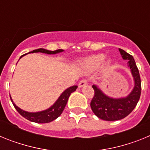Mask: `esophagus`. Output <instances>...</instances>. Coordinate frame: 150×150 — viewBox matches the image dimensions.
Listing matches in <instances>:
<instances>
[{
    "instance_id": "34e87169",
    "label": "esophagus",
    "mask_w": 150,
    "mask_h": 150,
    "mask_svg": "<svg viewBox=\"0 0 150 150\" xmlns=\"http://www.w3.org/2000/svg\"><path fill=\"white\" fill-rule=\"evenodd\" d=\"M87 83H88V80H87V79H82L81 81L79 83V88L83 87L84 86H86V85L87 84Z\"/></svg>"
}]
</instances>
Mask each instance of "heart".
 <instances>
[{
  "label": "heart",
  "instance_id": "heart-1",
  "mask_svg": "<svg viewBox=\"0 0 150 150\" xmlns=\"http://www.w3.org/2000/svg\"><path fill=\"white\" fill-rule=\"evenodd\" d=\"M104 59H105V55L103 54L92 55L90 58L87 59L86 60H85L83 65L89 71H95L101 65Z\"/></svg>",
  "mask_w": 150,
  "mask_h": 150
}]
</instances>
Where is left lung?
<instances>
[{"mask_svg": "<svg viewBox=\"0 0 150 150\" xmlns=\"http://www.w3.org/2000/svg\"><path fill=\"white\" fill-rule=\"evenodd\" d=\"M120 52L123 59L128 60V65L134 79V87L126 98L115 99L104 95L95 85L92 86L95 94L90 104L91 108L95 116L106 121H116L126 117L135 108L141 93L140 74L133 56L121 49Z\"/></svg>", "mask_w": 150, "mask_h": 150, "instance_id": "obj_1", "label": "left lung"}]
</instances>
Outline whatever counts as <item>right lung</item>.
I'll return each instance as SVG.
<instances>
[{
	"mask_svg": "<svg viewBox=\"0 0 150 150\" xmlns=\"http://www.w3.org/2000/svg\"><path fill=\"white\" fill-rule=\"evenodd\" d=\"M63 50H57L55 51H50V50H46L44 49H38V50H34L32 52H30L29 53H34V52H43V53L46 54H56L58 52H61ZM23 55L20 57V59ZM77 86H74L70 88H67L65 91H64L63 93L59 97V99L57 100L53 105L50 108L46 110L41 111V112H26L25 110H22L20 108H18L14 103H13V100H12L11 97V101L13 103V106L16 108L17 111L19 112V114L21 116H23L24 118H25L26 120H29L33 122H37V123H48L50 122L53 121L55 119L59 117L63 112L64 107H65L66 104H67V100H68L69 97L71 95L72 92L74 91H76Z\"/></svg>",
	"mask_w": 150,
	"mask_h": 150,
	"instance_id": "right-lung-1",
	"label": "right lung"
}]
</instances>
